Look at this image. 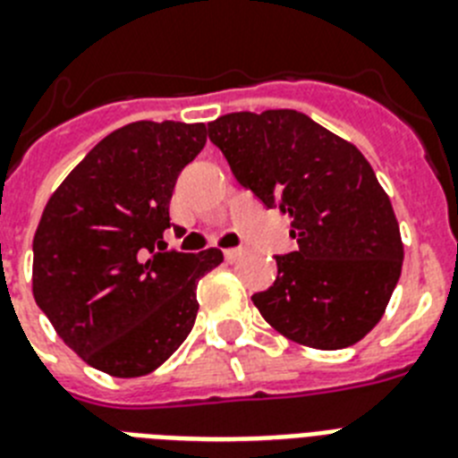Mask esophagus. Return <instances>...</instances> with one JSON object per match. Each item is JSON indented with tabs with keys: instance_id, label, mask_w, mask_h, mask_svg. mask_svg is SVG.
Here are the masks:
<instances>
[{
	"instance_id": "34e87169",
	"label": "esophagus",
	"mask_w": 458,
	"mask_h": 458,
	"mask_svg": "<svg viewBox=\"0 0 458 458\" xmlns=\"http://www.w3.org/2000/svg\"><path fill=\"white\" fill-rule=\"evenodd\" d=\"M223 256H225V260H230V263H235V260H240L242 256H244V249H225Z\"/></svg>"
}]
</instances>
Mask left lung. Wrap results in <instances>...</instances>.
Wrapping results in <instances>:
<instances>
[{
  "mask_svg": "<svg viewBox=\"0 0 458 458\" xmlns=\"http://www.w3.org/2000/svg\"><path fill=\"white\" fill-rule=\"evenodd\" d=\"M237 182L291 216L298 251L253 305L288 340L344 349L382 318L403 265L394 207L363 153L293 109L237 111L207 125Z\"/></svg>",
  "mask_w": 458,
  "mask_h": 458,
  "instance_id": "8db88e82",
  "label": "left lung"
}]
</instances>
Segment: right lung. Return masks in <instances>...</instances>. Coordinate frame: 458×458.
Segmentation results:
<instances>
[{"label": "right lung", "instance_id": "1", "mask_svg": "<svg viewBox=\"0 0 458 458\" xmlns=\"http://www.w3.org/2000/svg\"><path fill=\"white\" fill-rule=\"evenodd\" d=\"M207 141L205 123L140 121L111 132L51 195L34 235L32 291L88 366L141 377L182 347L199 276L218 249H167L174 183Z\"/></svg>", "mask_w": 458, "mask_h": 458}]
</instances>
